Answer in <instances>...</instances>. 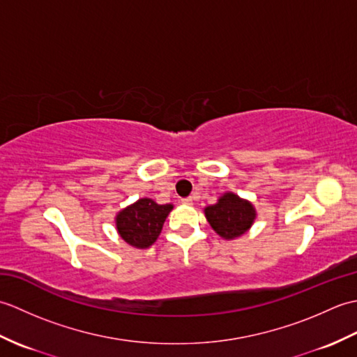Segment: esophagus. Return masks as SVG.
Returning <instances> with one entry per match:
<instances>
[{
    "label": "esophagus",
    "mask_w": 357,
    "mask_h": 357,
    "mask_svg": "<svg viewBox=\"0 0 357 357\" xmlns=\"http://www.w3.org/2000/svg\"><path fill=\"white\" fill-rule=\"evenodd\" d=\"M181 202H183L184 206H192V204H193V199H192V198H185V199H183Z\"/></svg>",
    "instance_id": "esophagus-1"
}]
</instances>
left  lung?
Listing matches in <instances>:
<instances>
[{"mask_svg": "<svg viewBox=\"0 0 357 357\" xmlns=\"http://www.w3.org/2000/svg\"><path fill=\"white\" fill-rule=\"evenodd\" d=\"M210 227L225 241L236 239L245 234L256 221V208L248 199L236 193L225 192L213 206L204 208Z\"/></svg>", "mask_w": 357, "mask_h": 357, "instance_id": "left-lung-1", "label": "left lung"}]
</instances>
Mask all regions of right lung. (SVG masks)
<instances>
[{
  "mask_svg": "<svg viewBox=\"0 0 357 357\" xmlns=\"http://www.w3.org/2000/svg\"><path fill=\"white\" fill-rule=\"evenodd\" d=\"M172 210L173 204H158L150 198L138 199L115 216L119 238L133 248H149L156 242Z\"/></svg>",
  "mask_w": 357,
  "mask_h": 357,
  "instance_id": "obj_1",
  "label": "right lung"
}]
</instances>
